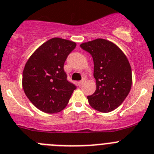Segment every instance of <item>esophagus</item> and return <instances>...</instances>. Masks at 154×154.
Segmentation results:
<instances>
[{
  "label": "esophagus",
  "mask_w": 154,
  "mask_h": 154,
  "mask_svg": "<svg viewBox=\"0 0 154 154\" xmlns=\"http://www.w3.org/2000/svg\"><path fill=\"white\" fill-rule=\"evenodd\" d=\"M84 81H85V80H84V79H83V80H80V81H79L78 84H79V85H80V86H81L83 84H84Z\"/></svg>",
  "instance_id": "esophagus-1"
}]
</instances>
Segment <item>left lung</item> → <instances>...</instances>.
<instances>
[{
    "label": "left lung",
    "instance_id": "8db88e82",
    "mask_svg": "<svg viewBox=\"0 0 154 154\" xmlns=\"http://www.w3.org/2000/svg\"><path fill=\"white\" fill-rule=\"evenodd\" d=\"M80 48L94 60L97 88L87 96L90 105L103 113L115 110L124 102L132 85V71L127 57L117 45L104 39L83 43Z\"/></svg>",
    "mask_w": 154,
    "mask_h": 154
}]
</instances>
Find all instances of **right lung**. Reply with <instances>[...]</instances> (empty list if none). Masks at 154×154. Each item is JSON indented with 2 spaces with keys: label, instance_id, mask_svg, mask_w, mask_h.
I'll list each match as a JSON object with an SVG mask.
<instances>
[{
  "label": "right lung",
  "instance_id": "obj_1",
  "mask_svg": "<svg viewBox=\"0 0 154 154\" xmlns=\"http://www.w3.org/2000/svg\"><path fill=\"white\" fill-rule=\"evenodd\" d=\"M75 48L73 41L54 37L37 48L26 63L23 91L41 111L54 113L63 110L77 88L67 80L63 70L67 57Z\"/></svg>",
  "mask_w": 154,
  "mask_h": 154
}]
</instances>
